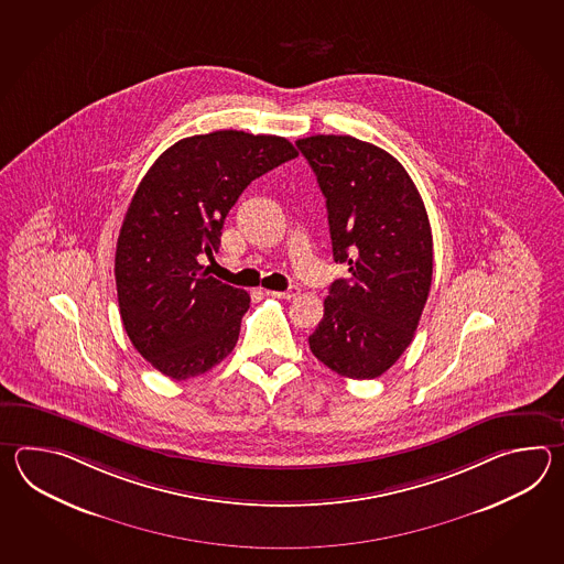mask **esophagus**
I'll use <instances>...</instances> for the list:
<instances>
[{"mask_svg": "<svg viewBox=\"0 0 564 564\" xmlns=\"http://www.w3.org/2000/svg\"><path fill=\"white\" fill-rule=\"evenodd\" d=\"M265 294L268 296H276V299H294V296H299L300 288L299 286H290L284 292H276V290H265Z\"/></svg>", "mask_w": 564, "mask_h": 564, "instance_id": "esophagus-1", "label": "esophagus"}]
</instances>
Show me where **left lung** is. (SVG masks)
I'll return each mask as SVG.
<instances>
[{"label":"left lung","instance_id":"obj_1","mask_svg":"<svg viewBox=\"0 0 564 564\" xmlns=\"http://www.w3.org/2000/svg\"><path fill=\"white\" fill-rule=\"evenodd\" d=\"M296 147L326 197L335 280L312 355L348 379H375L411 345L432 288L430 217L408 171L383 149L348 134H314Z\"/></svg>","mask_w":564,"mask_h":564}]
</instances>
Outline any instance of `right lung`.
Returning <instances> with one entry per match:
<instances>
[{
    "label": "right lung",
    "instance_id": "right-lung-1",
    "mask_svg": "<svg viewBox=\"0 0 564 564\" xmlns=\"http://www.w3.org/2000/svg\"><path fill=\"white\" fill-rule=\"evenodd\" d=\"M294 156L276 134H195L169 147L139 183L117 241V294L132 347L165 377L204 375L236 347L250 294L207 276L199 258L219 250L241 192Z\"/></svg>",
    "mask_w": 564,
    "mask_h": 564
}]
</instances>
